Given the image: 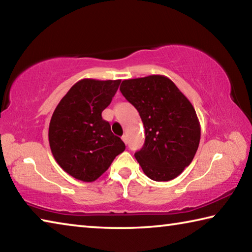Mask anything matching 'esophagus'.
I'll use <instances>...</instances> for the list:
<instances>
[{
  "instance_id": "obj_1",
  "label": "esophagus",
  "mask_w": 252,
  "mask_h": 252,
  "mask_svg": "<svg viewBox=\"0 0 252 252\" xmlns=\"http://www.w3.org/2000/svg\"><path fill=\"white\" fill-rule=\"evenodd\" d=\"M122 140H123V142H125V143L126 144V143H127V135H126V134L123 135V136H122Z\"/></svg>"
}]
</instances>
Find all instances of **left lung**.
<instances>
[{"mask_svg":"<svg viewBox=\"0 0 252 252\" xmlns=\"http://www.w3.org/2000/svg\"><path fill=\"white\" fill-rule=\"evenodd\" d=\"M123 96L138 110L146 141L134 157L144 174L170 181L192 162L201 127L195 110L177 85L164 75L123 80Z\"/></svg>","mask_w":252,"mask_h":252,"instance_id":"8db88e82","label":"left lung"}]
</instances>
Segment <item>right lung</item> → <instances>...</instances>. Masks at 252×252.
I'll use <instances>...</instances> for the list:
<instances>
[{
  "instance_id": "right-lung-1",
  "label": "right lung",
  "mask_w": 252,
  "mask_h": 252,
  "mask_svg": "<svg viewBox=\"0 0 252 252\" xmlns=\"http://www.w3.org/2000/svg\"><path fill=\"white\" fill-rule=\"evenodd\" d=\"M121 80L82 79L59 102L49 126V143L55 161L83 182L101 177L126 146L102 119Z\"/></svg>"
}]
</instances>
